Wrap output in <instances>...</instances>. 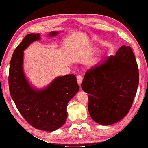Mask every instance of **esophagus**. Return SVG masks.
<instances>
[{"label": "esophagus", "instance_id": "obj_1", "mask_svg": "<svg viewBox=\"0 0 148 148\" xmlns=\"http://www.w3.org/2000/svg\"><path fill=\"white\" fill-rule=\"evenodd\" d=\"M82 79H83V77H82L81 75H78L77 77V82H78V84L79 86H81V82L82 81Z\"/></svg>", "mask_w": 148, "mask_h": 148}]
</instances>
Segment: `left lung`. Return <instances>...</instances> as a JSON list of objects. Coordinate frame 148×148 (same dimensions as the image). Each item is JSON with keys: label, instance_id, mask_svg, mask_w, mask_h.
<instances>
[{"label": "left lung", "instance_id": "8db88e82", "mask_svg": "<svg viewBox=\"0 0 148 148\" xmlns=\"http://www.w3.org/2000/svg\"><path fill=\"white\" fill-rule=\"evenodd\" d=\"M139 82L138 65L129 46L89 69L81 87L88 94V111L95 122L109 125L127 114Z\"/></svg>", "mask_w": 148, "mask_h": 148}]
</instances>
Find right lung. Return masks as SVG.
<instances>
[{
  "label": "right lung",
  "instance_id": "obj_1",
  "mask_svg": "<svg viewBox=\"0 0 148 148\" xmlns=\"http://www.w3.org/2000/svg\"><path fill=\"white\" fill-rule=\"evenodd\" d=\"M53 31L49 36L58 34ZM40 34L25 36L12 54L10 64V93L18 110L27 122L40 130L53 131L66 122L67 103L79 91L75 75L58 77L43 90L30 86L23 72V55L33 41L40 39Z\"/></svg>",
  "mask_w": 148,
  "mask_h": 148
}]
</instances>
